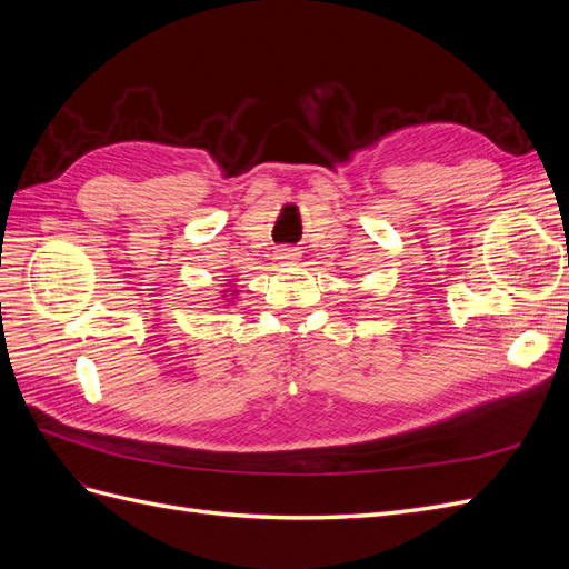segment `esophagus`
Instances as JSON below:
<instances>
[{
    "instance_id": "esophagus-1",
    "label": "esophagus",
    "mask_w": 569,
    "mask_h": 569,
    "mask_svg": "<svg viewBox=\"0 0 569 569\" xmlns=\"http://www.w3.org/2000/svg\"><path fill=\"white\" fill-rule=\"evenodd\" d=\"M278 258H280V261H282V263H297V258H299V253H297L295 249H280Z\"/></svg>"
}]
</instances>
